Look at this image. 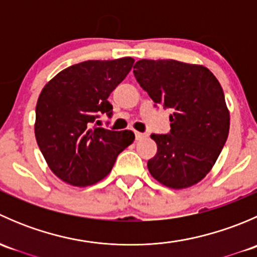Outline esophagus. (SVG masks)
<instances>
[{
	"label": "esophagus",
	"mask_w": 257,
	"mask_h": 257,
	"mask_svg": "<svg viewBox=\"0 0 257 257\" xmlns=\"http://www.w3.org/2000/svg\"><path fill=\"white\" fill-rule=\"evenodd\" d=\"M145 137H147V134L141 133V132H136V139H137V141H141V139L145 138Z\"/></svg>",
	"instance_id": "34e87169"
}]
</instances>
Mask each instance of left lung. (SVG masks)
<instances>
[{
	"label": "left lung",
	"mask_w": 257,
	"mask_h": 257,
	"mask_svg": "<svg viewBox=\"0 0 257 257\" xmlns=\"http://www.w3.org/2000/svg\"><path fill=\"white\" fill-rule=\"evenodd\" d=\"M133 72L153 102L173 112L170 133L150 136L158 150L148 170L168 188L195 185L214 167L229 136L230 113L219 80L206 67L174 59H141Z\"/></svg>",
	"instance_id": "1"
}]
</instances>
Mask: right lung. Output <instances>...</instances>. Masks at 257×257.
Listing matches in <instances>:
<instances>
[{
	"label": "right lung",
	"mask_w": 257,
	"mask_h": 257,
	"mask_svg": "<svg viewBox=\"0 0 257 257\" xmlns=\"http://www.w3.org/2000/svg\"><path fill=\"white\" fill-rule=\"evenodd\" d=\"M133 63L132 57L80 62L43 87L36 105V141L49 169L64 183L79 188L98 183L133 143L132 131L93 126L100 113L112 115L108 97Z\"/></svg>",
	"instance_id": "right-lung-1"
}]
</instances>
